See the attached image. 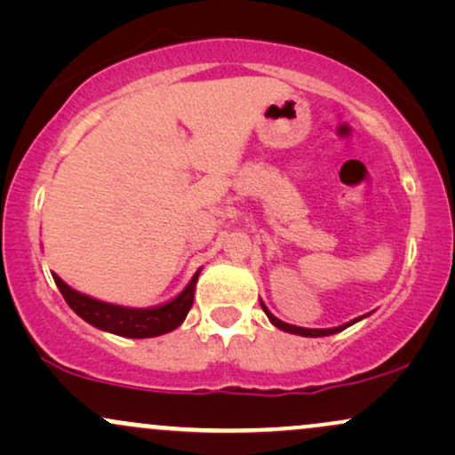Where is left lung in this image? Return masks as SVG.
<instances>
[{"label":"left lung","instance_id":"left-lung-1","mask_svg":"<svg viewBox=\"0 0 455 455\" xmlns=\"http://www.w3.org/2000/svg\"><path fill=\"white\" fill-rule=\"evenodd\" d=\"M263 306V310H265V315L269 316V321L274 323L275 327L278 329H282V331H289V333H297V336H306V338H321V336H331V333H338V331H342V329H347L348 325H353V323H357L359 318H355V321H351V323H347V325H340V327H333V329H306V327H297V325H289V323H284V321H280V318H275L274 315H271V312L267 310V307H265V304H260Z\"/></svg>","mask_w":455,"mask_h":455}]
</instances>
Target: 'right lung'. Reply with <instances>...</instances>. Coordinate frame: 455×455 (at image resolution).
<instances>
[{"label":"right lung","instance_id":"obj_1","mask_svg":"<svg viewBox=\"0 0 455 455\" xmlns=\"http://www.w3.org/2000/svg\"><path fill=\"white\" fill-rule=\"evenodd\" d=\"M198 274H201V271H196V274L192 275L190 284H188L173 301L158 307H148V310L104 304V301L92 299V297L70 289L60 275H53V280L57 289H60V293L64 295L66 304L70 306L83 321L90 323V325L104 329V331L117 333V336L124 338H154L162 336V333L173 331V329H177L184 323V318L192 307V301H195V286Z\"/></svg>","mask_w":455,"mask_h":455}]
</instances>
